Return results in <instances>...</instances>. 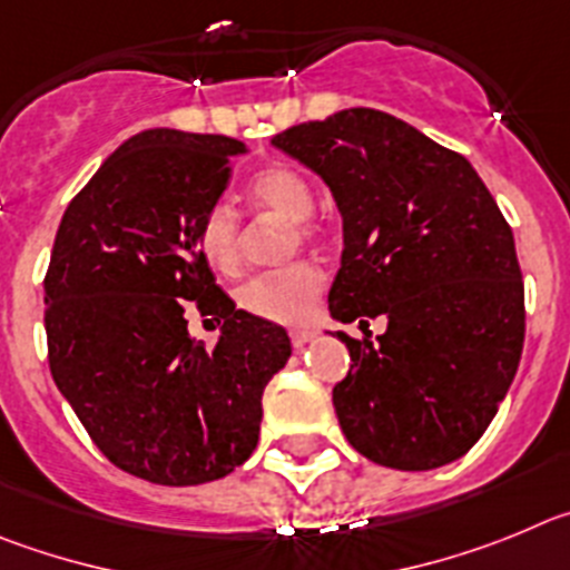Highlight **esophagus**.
I'll return each mask as SVG.
<instances>
[{
	"label": "esophagus",
	"instance_id": "1",
	"mask_svg": "<svg viewBox=\"0 0 570 570\" xmlns=\"http://www.w3.org/2000/svg\"><path fill=\"white\" fill-rule=\"evenodd\" d=\"M317 337V332L315 330H306V326H301V330H292L289 332V341H292V346L295 348H301V346H306V343H312Z\"/></svg>",
	"mask_w": 570,
	"mask_h": 570
}]
</instances>
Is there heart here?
<instances>
[{
  "label": "heart",
  "instance_id": "obj_1",
  "mask_svg": "<svg viewBox=\"0 0 570 570\" xmlns=\"http://www.w3.org/2000/svg\"><path fill=\"white\" fill-rule=\"evenodd\" d=\"M249 202L258 209L289 218L295 240H315L317 227L309 213L315 207V193L295 167L269 164L261 167L247 184ZM196 247L215 273L233 275L240 266V224L227 204H213L196 222ZM323 289V275L309 261H295L284 269L261 273L238 289V306L247 315L269 323H301L309 317L317 295Z\"/></svg>",
  "mask_w": 570,
  "mask_h": 570
}]
</instances>
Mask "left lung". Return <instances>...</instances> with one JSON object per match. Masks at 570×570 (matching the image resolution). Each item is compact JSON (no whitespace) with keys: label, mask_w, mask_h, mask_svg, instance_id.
<instances>
[{"label":"left lung","mask_w":570,"mask_h":570,"mask_svg":"<svg viewBox=\"0 0 570 570\" xmlns=\"http://www.w3.org/2000/svg\"><path fill=\"white\" fill-rule=\"evenodd\" d=\"M273 145L330 184L343 215L332 317L363 330L389 317L377 341L337 332L352 357L332 389L346 440L400 471L463 458L525 337L514 235L489 187L460 153L372 107L295 125Z\"/></svg>","instance_id":"1"}]
</instances>
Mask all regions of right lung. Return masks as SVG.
I'll return each mask as SVG.
<instances>
[{
	"instance_id": "right-lung-1",
	"label": "right lung",
	"mask_w": 570,
	"mask_h": 570,
	"mask_svg": "<svg viewBox=\"0 0 570 570\" xmlns=\"http://www.w3.org/2000/svg\"><path fill=\"white\" fill-rule=\"evenodd\" d=\"M229 136L145 130L127 138L61 215L45 275L48 363L99 451L158 485H202L253 454L261 397L292 355L281 326L235 309L196 247L218 204ZM223 323L213 350L186 306Z\"/></svg>"
}]
</instances>
